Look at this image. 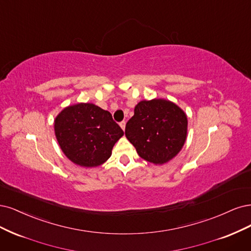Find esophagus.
<instances>
[{
    "label": "esophagus",
    "mask_w": 251,
    "mask_h": 251,
    "mask_svg": "<svg viewBox=\"0 0 251 251\" xmlns=\"http://www.w3.org/2000/svg\"><path fill=\"white\" fill-rule=\"evenodd\" d=\"M120 126H121V128L123 129V130H125V126H126V122H125V121H122V122L120 123Z\"/></svg>",
    "instance_id": "obj_1"
}]
</instances>
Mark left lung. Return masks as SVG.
<instances>
[{
	"label": "left lung",
	"instance_id": "left-lung-1",
	"mask_svg": "<svg viewBox=\"0 0 251 251\" xmlns=\"http://www.w3.org/2000/svg\"><path fill=\"white\" fill-rule=\"evenodd\" d=\"M187 115L165 99L137 103L125 128V135L137 154L155 165L168 163L178 154L187 140Z\"/></svg>",
	"mask_w": 251,
	"mask_h": 251
}]
</instances>
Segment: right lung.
<instances>
[{
  "label": "right lung",
  "instance_id": "1",
  "mask_svg": "<svg viewBox=\"0 0 251 251\" xmlns=\"http://www.w3.org/2000/svg\"><path fill=\"white\" fill-rule=\"evenodd\" d=\"M54 129L66 156L87 168L105 163L124 134L109 111L92 103H78L61 110L54 121Z\"/></svg>",
  "mask_w": 251,
  "mask_h": 251
}]
</instances>
